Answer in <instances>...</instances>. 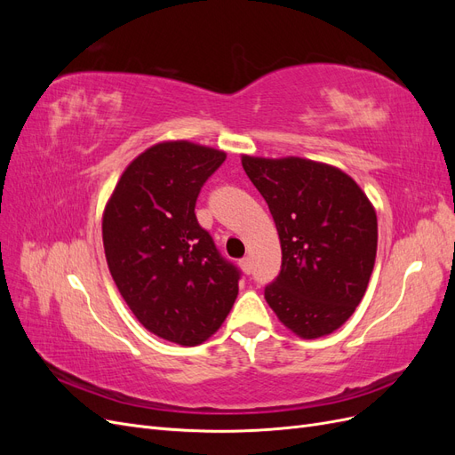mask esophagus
<instances>
[{"mask_svg":"<svg viewBox=\"0 0 455 455\" xmlns=\"http://www.w3.org/2000/svg\"><path fill=\"white\" fill-rule=\"evenodd\" d=\"M239 264H241V269H243L246 275H249V273L252 271V264H251V258H249V256L243 258V259L239 261Z\"/></svg>","mask_w":455,"mask_h":455,"instance_id":"obj_1","label":"esophagus"}]
</instances>
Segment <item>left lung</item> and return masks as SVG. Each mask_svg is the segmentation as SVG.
Wrapping results in <instances>:
<instances>
[{
	"label": "left lung",
	"instance_id": "obj_1",
	"mask_svg": "<svg viewBox=\"0 0 455 455\" xmlns=\"http://www.w3.org/2000/svg\"><path fill=\"white\" fill-rule=\"evenodd\" d=\"M277 226L283 264L266 286L277 319L304 339L332 334L366 292L378 251L374 204L349 174L304 157H241Z\"/></svg>",
	"mask_w": 455,
	"mask_h": 455
}]
</instances>
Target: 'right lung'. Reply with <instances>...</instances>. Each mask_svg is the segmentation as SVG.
<instances>
[{
    "instance_id": "add662e5",
    "label": "right lung",
    "mask_w": 455,
    "mask_h": 455,
    "mask_svg": "<svg viewBox=\"0 0 455 455\" xmlns=\"http://www.w3.org/2000/svg\"><path fill=\"white\" fill-rule=\"evenodd\" d=\"M226 151L188 140L148 148L123 171L102 214L109 273L140 324L194 347L222 326L239 271L196 218L203 184Z\"/></svg>"
}]
</instances>
